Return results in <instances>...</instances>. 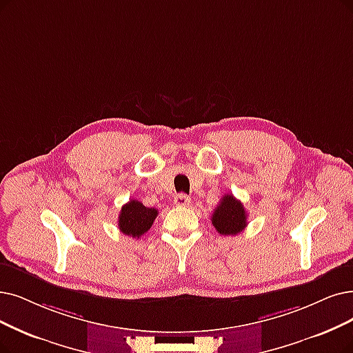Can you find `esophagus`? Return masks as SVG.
<instances>
[{"label":"esophagus","instance_id":"34e87169","mask_svg":"<svg viewBox=\"0 0 353 353\" xmlns=\"http://www.w3.org/2000/svg\"><path fill=\"white\" fill-rule=\"evenodd\" d=\"M174 203L178 207H188L191 204V199L185 194H178V195H175Z\"/></svg>","mask_w":353,"mask_h":353}]
</instances>
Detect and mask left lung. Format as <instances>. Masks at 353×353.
Returning a JSON list of instances; mask_svg holds the SVG:
<instances>
[{
	"instance_id": "8db88e82",
	"label": "left lung",
	"mask_w": 353,
	"mask_h": 353,
	"mask_svg": "<svg viewBox=\"0 0 353 353\" xmlns=\"http://www.w3.org/2000/svg\"><path fill=\"white\" fill-rule=\"evenodd\" d=\"M211 223L220 234L234 236L248 225V216L243 204L232 194H225L214 208Z\"/></svg>"
}]
</instances>
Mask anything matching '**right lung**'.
Here are the masks:
<instances>
[{"mask_svg": "<svg viewBox=\"0 0 353 353\" xmlns=\"http://www.w3.org/2000/svg\"><path fill=\"white\" fill-rule=\"evenodd\" d=\"M157 216H158L157 208L153 207L149 208L137 200H130L120 210L119 229L125 236L139 239L152 228V224L154 219H157Z\"/></svg>", "mask_w": 353, "mask_h": 353, "instance_id": "obj_1", "label": "right lung"}]
</instances>
